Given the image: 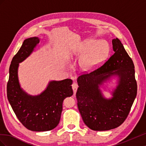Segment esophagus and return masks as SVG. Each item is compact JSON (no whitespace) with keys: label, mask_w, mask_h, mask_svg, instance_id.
<instances>
[{"label":"esophagus","mask_w":146,"mask_h":146,"mask_svg":"<svg viewBox=\"0 0 146 146\" xmlns=\"http://www.w3.org/2000/svg\"><path fill=\"white\" fill-rule=\"evenodd\" d=\"M78 86L77 85V83H73V84L72 85V90L74 91V94H75L76 93V91L77 90V88H78Z\"/></svg>","instance_id":"obj_1"}]
</instances>
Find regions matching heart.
I'll list each match as a JSON object with an SVG mask.
<instances>
[{"label": "heart", "mask_w": 146, "mask_h": 146, "mask_svg": "<svg viewBox=\"0 0 146 146\" xmlns=\"http://www.w3.org/2000/svg\"><path fill=\"white\" fill-rule=\"evenodd\" d=\"M77 54L82 56L80 61L81 69L90 72L104 64L110 54V46L107 42L100 39H88L83 43Z\"/></svg>", "instance_id": "heart-1"}]
</instances>
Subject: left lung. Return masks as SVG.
Returning a JSON list of instances; mask_svg holds the SVG:
<instances>
[{
    "instance_id": "8db88e82",
    "label": "left lung",
    "mask_w": 146,
    "mask_h": 146,
    "mask_svg": "<svg viewBox=\"0 0 146 146\" xmlns=\"http://www.w3.org/2000/svg\"><path fill=\"white\" fill-rule=\"evenodd\" d=\"M114 54L102 66L77 78V106L84 123L90 129L106 131L120 126L130 113L137 94L135 66L118 38L112 40ZM116 74L118 85L113 98L105 99L99 86Z\"/></svg>"
}]
</instances>
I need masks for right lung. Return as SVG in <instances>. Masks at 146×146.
I'll list each match as a JSON object with an SVG mask.
<instances>
[{
  "label": "right lung",
  "mask_w": 146,
  "mask_h": 146,
  "mask_svg": "<svg viewBox=\"0 0 146 146\" xmlns=\"http://www.w3.org/2000/svg\"><path fill=\"white\" fill-rule=\"evenodd\" d=\"M39 42L38 37L24 40L11 62L7 90L8 100L22 124L30 130L45 131L58 125L63 102L73 94L72 80L67 78L51 81L42 93L35 96L29 95L22 90L17 76L19 63L27 58Z\"/></svg>",
  "instance_id": "add662e5"
}]
</instances>
